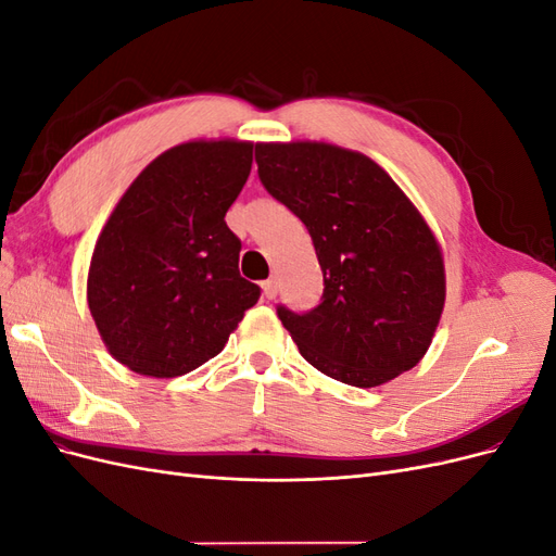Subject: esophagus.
Wrapping results in <instances>:
<instances>
[{"mask_svg": "<svg viewBox=\"0 0 556 556\" xmlns=\"http://www.w3.org/2000/svg\"><path fill=\"white\" fill-rule=\"evenodd\" d=\"M262 290H264V296H266V299H276V294H278V282H276V278L264 280V282H262Z\"/></svg>", "mask_w": 556, "mask_h": 556, "instance_id": "esophagus-1", "label": "esophagus"}]
</instances>
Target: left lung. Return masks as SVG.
<instances>
[{
    "instance_id": "8db88e82",
    "label": "left lung",
    "mask_w": 556,
    "mask_h": 556,
    "mask_svg": "<svg viewBox=\"0 0 556 556\" xmlns=\"http://www.w3.org/2000/svg\"><path fill=\"white\" fill-rule=\"evenodd\" d=\"M260 180L306 225L323 268L319 304L276 313L317 371L376 387L425 357L445 304L441 248L380 166L329 143H262Z\"/></svg>"
}]
</instances>
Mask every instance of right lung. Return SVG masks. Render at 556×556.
Listing matches in <instances>:
<instances>
[{
	"label": "right lung",
	"instance_id": "1",
	"mask_svg": "<svg viewBox=\"0 0 556 556\" xmlns=\"http://www.w3.org/2000/svg\"><path fill=\"white\" fill-rule=\"evenodd\" d=\"M252 143L192 141L150 162L99 233L88 304L111 355L176 378L220 355L262 290L241 278L225 215L250 176Z\"/></svg>",
	"mask_w": 556,
	"mask_h": 556
}]
</instances>
